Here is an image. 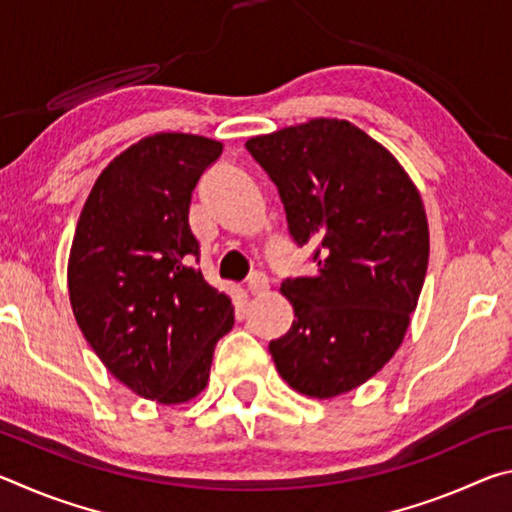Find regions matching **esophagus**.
I'll return each mask as SVG.
<instances>
[{
	"instance_id": "1",
	"label": "esophagus",
	"mask_w": 512,
	"mask_h": 512,
	"mask_svg": "<svg viewBox=\"0 0 512 512\" xmlns=\"http://www.w3.org/2000/svg\"><path fill=\"white\" fill-rule=\"evenodd\" d=\"M246 289L253 293V296H259V293L268 291V277L264 273H253V275L248 277Z\"/></svg>"
}]
</instances>
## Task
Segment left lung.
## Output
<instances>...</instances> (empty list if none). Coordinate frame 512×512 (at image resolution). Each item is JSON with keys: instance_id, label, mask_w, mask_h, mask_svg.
Segmentation results:
<instances>
[{"instance_id": "8db88e82", "label": "left lung", "mask_w": 512, "mask_h": 512, "mask_svg": "<svg viewBox=\"0 0 512 512\" xmlns=\"http://www.w3.org/2000/svg\"><path fill=\"white\" fill-rule=\"evenodd\" d=\"M246 149L275 183L291 239L316 248V275L280 287L296 320L268 343L275 368L302 395L348 393L409 329L429 262L422 198L402 164L343 119L250 137Z\"/></svg>"}]
</instances>
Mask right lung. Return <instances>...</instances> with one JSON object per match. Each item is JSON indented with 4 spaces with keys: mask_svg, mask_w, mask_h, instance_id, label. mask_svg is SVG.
I'll list each match as a JSON object with an SVG mask.
<instances>
[{
    "mask_svg": "<svg viewBox=\"0 0 512 512\" xmlns=\"http://www.w3.org/2000/svg\"><path fill=\"white\" fill-rule=\"evenodd\" d=\"M221 142L158 133L94 183L69 253V300L97 357L133 393L180 404L207 386L235 307L198 271L189 203Z\"/></svg>",
    "mask_w": 512,
    "mask_h": 512,
    "instance_id": "1",
    "label": "right lung"
}]
</instances>
